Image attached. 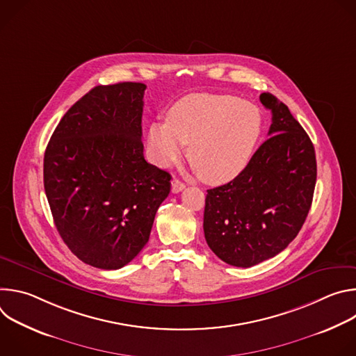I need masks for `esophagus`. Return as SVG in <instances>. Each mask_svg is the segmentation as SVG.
I'll use <instances>...</instances> for the list:
<instances>
[{"instance_id": "34e87169", "label": "esophagus", "mask_w": 356, "mask_h": 356, "mask_svg": "<svg viewBox=\"0 0 356 356\" xmlns=\"http://www.w3.org/2000/svg\"><path fill=\"white\" fill-rule=\"evenodd\" d=\"M184 188H186V184L183 181H180L179 179L172 180V193H180Z\"/></svg>"}]
</instances>
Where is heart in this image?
<instances>
[{
    "instance_id": "heart-1",
    "label": "heart",
    "mask_w": 356,
    "mask_h": 356,
    "mask_svg": "<svg viewBox=\"0 0 356 356\" xmlns=\"http://www.w3.org/2000/svg\"><path fill=\"white\" fill-rule=\"evenodd\" d=\"M264 129L261 110L234 95L195 92L180 98L166 122L149 125V154L161 168L188 158L200 177L211 184L235 179L249 163Z\"/></svg>"
}]
</instances>
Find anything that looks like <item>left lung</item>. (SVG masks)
Returning a JSON list of instances; mask_svg holds the SVG:
<instances>
[{"instance_id": "1", "label": "left lung", "mask_w": 356, "mask_h": 356, "mask_svg": "<svg viewBox=\"0 0 356 356\" xmlns=\"http://www.w3.org/2000/svg\"><path fill=\"white\" fill-rule=\"evenodd\" d=\"M272 111L269 139L229 183L207 190L204 235L228 265L250 268L276 257L298 234L317 180L312 139L280 99L261 94Z\"/></svg>"}]
</instances>
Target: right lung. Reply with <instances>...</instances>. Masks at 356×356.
<instances>
[{
	"mask_svg": "<svg viewBox=\"0 0 356 356\" xmlns=\"http://www.w3.org/2000/svg\"><path fill=\"white\" fill-rule=\"evenodd\" d=\"M142 83L97 86L63 115L43 159L44 193L69 249L120 269L149 241L170 175L143 158Z\"/></svg>",
	"mask_w": 356,
	"mask_h": 356,
	"instance_id": "1",
	"label": "right lung"
}]
</instances>
